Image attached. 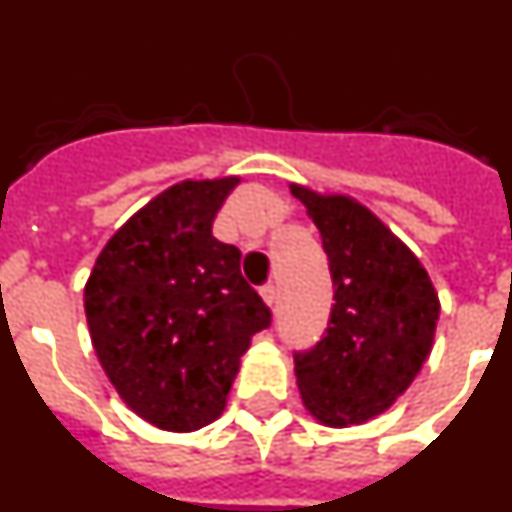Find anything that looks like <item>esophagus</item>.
I'll use <instances>...</instances> for the list:
<instances>
[{
	"label": "esophagus",
	"mask_w": 512,
	"mask_h": 512,
	"mask_svg": "<svg viewBox=\"0 0 512 512\" xmlns=\"http://www.w3.org/2000/svg\"><path fill=\"white\" fill-rule=\"evenodd\" d=\"M261 292V297H264V302L266 305H274V302H277V287H274V284H264V287L259 289Z\"/></svg>",
	"instance_id": "34e87169"
}]
</instances>
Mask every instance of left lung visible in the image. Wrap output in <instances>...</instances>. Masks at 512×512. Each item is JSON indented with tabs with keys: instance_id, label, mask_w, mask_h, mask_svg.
<instances>
[{
	"instance_id": "obj_1",
	"label": "left lung",
	"mask_w": 512,
	"mask_h": 512,
	"mask_svg": "<svg viewBox=\"0 0 512 512\" xmlns=\"http://www.w3.org/2000/svg\"><path fill=\"white\" fill-rule=\"evenodd\" d=\"M292 194L320 230L333 279L328 328L295 351L297 387L323 423H364L408 390L431 354L438 295L410 248L364 205L305 187Z\"/></svg>"
}]
</instances>
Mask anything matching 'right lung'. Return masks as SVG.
<instances>
[{
	"instance_id": "obj_1",
	"label": "right lung",
	"mask_w": 512,
	"mask_h": 512,
	"mask_svg": "<svg viewBox=\"0 0 512 512\" xmlns=\"http://www.w3.org/2000/svg\"><path fill=\"white\" fill-rule=\"evenodd\" d=\"M235 184L225 176L158 194L112 235L84 289L102 369L166 431H197L223 413L248 341L271 325L241 251L212 235Z\"/></svg>"
}]
</instances>
